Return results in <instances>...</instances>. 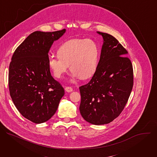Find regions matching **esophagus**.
Listing matches in <instances>:
<instances>
[{"label": "esophagus", "instance_id": "obj_1", "mask_svg": "<svg viewBox=\"0 0 157 157\" xmlns=\"http://www.w3.org/2000/svg\"><path fill=\"white\" fill-rule=\"evenodd\" d=\"M65 91L68 93H71L73 91V88L71 87H65Z\"/></svg>", "mask_w": 157, "mask_h": 157}]
</instances>
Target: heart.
<instances>
[{"label": "heart", "instance_id": "b5f03b06", "mask_svg": "<svg viewBox=\"0 0 157 157\" xmlns=\"http://www.w3.org/2000/svg\"><path fill=\"white\" fill-rule=\"evenodd\" d=\"M98 44L90 39L76 38L63 43L58 56H50L48 67L55 77L61 78L70 64L73 78L87 79L96 72L99 59Z\"/></svg>", "mask_w": 157, "mask_h": 157}]
</instances>
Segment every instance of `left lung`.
Returning <instances> with one entry per match:
<instances>
[{"mask_svg":"<svg viewBox=\"0 0 157 157\" xmlns=\"http://www.w3.org/2000/svg\"><path fill=\"white\" fill-rule=\"evenodd\" d=\"M103 38L100 59L91 81L79 87L80 113L94 125L109 124L123 110L131 93L133 76L128 52L113 36L97 32Z\"/></svg>","mask_w":157,"mask_h":157,"instance_id":"obj_1","label":"left lung"}]
</instances>
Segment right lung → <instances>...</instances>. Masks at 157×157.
Returning <instances> with one entry per match:
<instances>
[{
    "label": "right lung",
    "instance_id": "add662e5",
    "mask_svg": "<svg viewBox=\"0 0 157 157\" xmlns=\"http://www.w3.org/2000/svg\"><path fill=\"white\" fill-rule=\"evenodd\" d=\"M66 29L53 32L36 31L15 50L9 66L11 98L25 118L41 124L55 114L64 94L63 87L52 76L48 53Z\"/></svg>",
    "mask_w": 157,
    "mask_h": 157
}]
</instances>
